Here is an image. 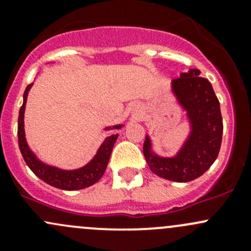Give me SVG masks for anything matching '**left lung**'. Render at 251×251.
Here are the masks:
<instances>
[{
	"label": "left lung",
	"mask_w": 251,
	"mask_h": 251,
	"mask_svg": "<svg viewBox=\"0 0 251 251\" xmlns=\"http://www.w3.org/2000/svg\"><path fill=\"white\" fill-rule=\"evenodd\" d=\"M199 74L198 69H189L171 82V91L186 111L191 127L176 155L165 158L154 153L148 135L143 144L149 169L169 181L189 182L198 178L219 155L224 131L220 102L209 80Z\"/></svg>",
	"instance_id": "obj_1"
}]
</instances>
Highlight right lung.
<instances>
[{
  "label": "right lung",
  "mask_w": 251,
  "mask_h": 251,
  "mask_svg": "<svg viewBox=\"0 0 251 251\" xmlns=\"http://www.w3.org/2000/svg\"><path fill=\"white\" fill-rule=\"evenodd\" d=\"M31 85H29L25 90L24 96H23V105L20 107L19 110V118H18V142H19V148L22 151V155L24 158L25 163L29 166L30 170L36 175L39 178L46 182L50 186L55 187V188L64 189V191H77V189L87 188V187L92 186L96 182L100 179V177L104 174L105 169H107L108 163H109V158L113 147L118 140V133L116 135H111L109 137L105 138L100 147L98 148L97 153L93 156L92 160L90 163L86 164L85 166L80 169H75V170H63V169L55 168V166L48 165L45 164L44 161L40 160L34 151L30 149L29 144H27L26 138H25V131H24V113H25V104H26L27 95L31 88ZM123 127V125H115L105 127L104 130H113V128Z\"/></svg>",
  "instance_id": "1"
}]
</instances>
